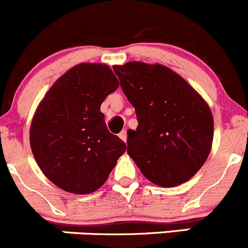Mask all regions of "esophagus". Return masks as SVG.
<instances>
[{
  "label": "esophagus",
  "mask_w": 248,
  "mask_h": 248,
  "mask_svg": "<svg viewBox=\"0 0 248 248\" xmlns=\"http://www.w3.org/2000/svg\"><path fill=\"white\" fill-rule=\"evenodd\" d=\"M119 137H121L122 140H123L124 142H126V139H127V135H126V131H125V130H123V131L121 132V134H119Z\"/></svg>",
  "instance_id": "obj_1"
}]
</instances>
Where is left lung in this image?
Returning a JSON list of instances; mask_svg holds the SVG:
<instances>
[{"instance_id":"1","label":"left lung","mask_w":248,"mask_h":248,"mask_svg":"<svg viewBox=\"0 0 248 248\" xmlns=\"http://www.w3.org/2000/svg\"><path fill=\"white\" fill-rule=\"evenodd\" d=\"M136 112L127 131V153L147 180L176 187L200 170L210 154L213 117L205 100L181 76L163 65L113 66Z\"/></svg>"}]
</instances>
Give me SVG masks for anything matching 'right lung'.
<instances>
[{
	"instance_id": "obj_1",
	"label": "right lung",
	"mask_w": 248,
	"mask_h": 248,
	"mask_svg": "<svg viewBox=\"0 0 248 248\" xmlns=\"http://www.w3.org/2000/svg\"><path fill=\"white\" fill-rule=\"evenodd\" d=\"M118 85L105 63H79L51 85L37 107L30 127L31 149L42 172L61 189L95 192L126 151L100 111Z\"/></svg>"
}]
</instances>
